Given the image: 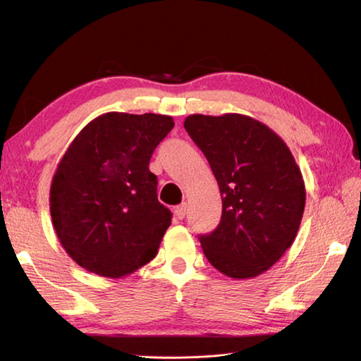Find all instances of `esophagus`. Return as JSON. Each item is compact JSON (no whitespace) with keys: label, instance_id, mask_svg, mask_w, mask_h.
I'll return each instance as SVG.
<instances>
[{"label":"esophagus","instance_id":"34e87169","mask_svg":"<svg viewBox=\"0 0 361 361\" xmlns=\"http://www.w3.org/2000/svg\"><path fill=\"white\" fill-rule=\"evenodd\" d=\"M173 211H175L176 219H185L186 211H188V204H186V203H181V204L176 206V208H175Z\"/></svg>","mask_w":361,"mask_h":361}]
</instances>
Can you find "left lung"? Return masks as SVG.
<instances>
[{"label": "left lung", "instance_id": "1", "mask_svg": "<svg viewBox=\"0 0 361 361\" xmlns=\"http://www.w3.org/2000/svg\"><path fill=\"white\" fill-rule=\"evenodd\" d=\"M185 128L221 195L219 226L198 237L204 256L229 278H256L295 240L305 206L302 173L287 144L245 114H190Z\"/></svg>", "mask_w": 361, "mask_h": 361}]
</instances>
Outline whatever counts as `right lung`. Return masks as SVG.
<instances>
[{
	"mask_svg": "<svg viewBox=\"0 0 361 361\" xmlns=\"http://www.w3.org/2000/svg\"><path fill=\"white\" fill-rule=\"evenodd\" d=\"M166 114L105 113L74 137L54 173L49 209L75 264L122 278L157 256L172 214L158 202L153 150L173 128Z\"/></svg>",
	"mask_w": 361,
	"mask_h": 361,
	"instance_id": "add662e5",
	"label": "right lung"
}]
</instances>
